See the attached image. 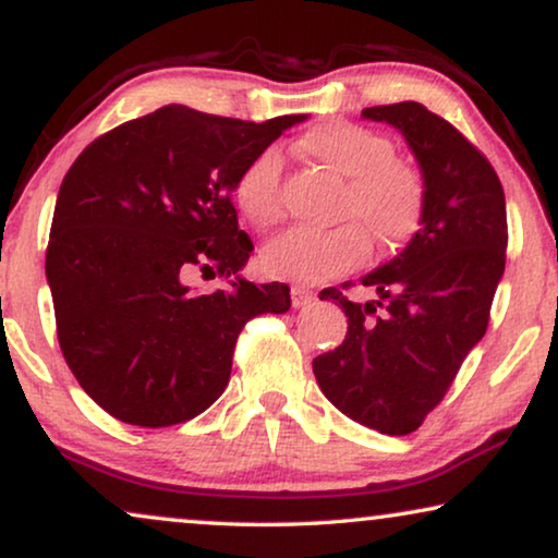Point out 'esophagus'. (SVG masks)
<instances>
[{"instance_id": "34e87169", "label": "esophagus", "mask_w": 558, "mask_h": 558, "mask_svg": "<svg viewBox=\"0 0 558 558\" xmlns=\"http://www.w3.org/2000/svg\"><path fill=\"white\" fill-rule=\"evenodd\" d=\"M315 302V292H312L310 287L304 284H294L292 287V307L300 310V307H307V304Z\"/></svg>"}]
</instances>
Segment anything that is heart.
Masks as SVG:
<instances>
[{"mask_svg": "<svg viewBox=\"0 0 558 558\" xmlns=\"http://www.w3.org/2000/svg\"><path fill=\"white\" fill-rule=\"evenodd\" d=\"M302 155L345 178L330 231L289 228L262 248V269L269 277L323 281L365 264L371 241L380 251L409 246L422 231L429 203L424 172L396 155L393 142L376 129L327 121L296 142ZM233 203L254 228L281 220V155L266 147L239 172Z\"/></svg>", "mask_w": 558, "mask_h": 558, "instance_id": "1", "label": "heart"}]
</instances>
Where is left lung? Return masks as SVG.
I'll list each match as a JSON object with an SVG mask.
<instances>
[{
  "mask_svg": "<svg viewBox=\"0 0 558 558\" xmlns=\"http://www.w3.org/2000/svg\"><path fill=\"white\" fill-rule=\"evenodd\" d=\"M363 117L407 136L429 203L416 239L361 279L378 300L350 302L335 287L319 292L345 310L348 335L312 371L342 414L403 437L439 407L490 323L506 269V195L483 151L424 104L371 106Z\"/></svg>",
  "mask_w": 558,
  "mask_h": 558,
  "instance_id": "1",
  "label": "left lung"
}]
</instances>
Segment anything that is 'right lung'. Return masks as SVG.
<instances>
[{"mask_svg": "<svg viewBox=\"0 0 558 558\" xmlns=\"http://www.w3.org/2000/svg\"><path fill=\"white\" fill-rule=\"evenodd\" d=\"M302 119L254 124L172 104L101 134L68 170L45 274L68 368L113 418L159 429L203 414L248 319L292 307L279 281L197 296L182 277H231L248 262L233 182Z\"/></svg>", "mask_w": 558, "mask_h": 558, "instance_id": "right-lung-1", "label": "right lung"}]
</instances>
